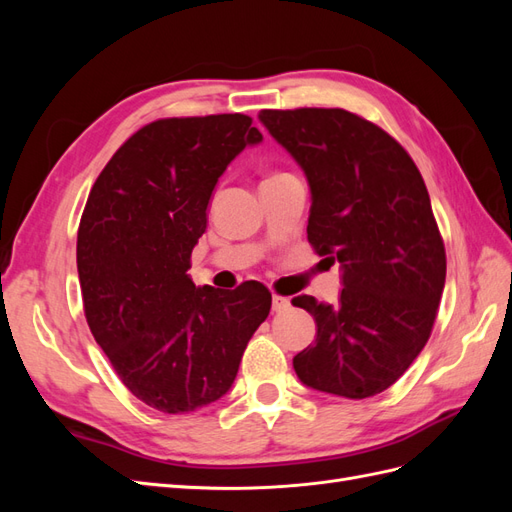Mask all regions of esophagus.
I'll return each mask as SVG.
<instances>
[{"instance_id":"34e87169","label":"esophagus","mask_w":512,"mask_h":512,"mask_svg":"<svg viewBox=\"0 0 512 512\" xmlns=\"http://www.w3.org/2000/svg\"><path fill=\"white\" fill-rule=\"evenodd\" d=\"M290 307V299L280 297V294H273V312H286Z\"/></svg>"}]
</instances>
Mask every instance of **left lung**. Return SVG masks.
Here are the masks:
<instances>
[{
    "instance_id": "obj_1",
    "label": "left lung",
    "mask_w": 512,
    "mask_h": 512,
    "mask_svg": "<svg viewBox=\"0 0 512 512\" xmlns=\"http://www.w3.org/2000/svg\"><path fill=\"white\" fill-rule=\"evenodd\" d=\"M258 119L307 177L309 243L342 267L335 305L292 299L316 320V342L294 356V371L322 393L378 395L425 348L444 290L446 254L425 181L393 136L344 108Z\"/></svg>"
}]
</instances>
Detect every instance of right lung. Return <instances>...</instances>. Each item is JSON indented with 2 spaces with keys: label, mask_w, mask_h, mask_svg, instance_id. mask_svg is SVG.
Segmentation results:
<instances>
[{
  "label": "right lung",
  "mask_w": 512,
  "mask_h": 512,
  "mask_svg": "<svg viewBox=\"0 0 512 512\" xmlns=\"http://www.w3.org/2000/svg\"><path fill=\"white\" fill-rule=\"evenodd\" d=\"M260 141L241 113L158 119L117 149L89 192L76 239L85 318L121 382L160 412L224 397L269 316L260 282L222 292L188 275L215 183Z\"/></svg>",
  "instance_id": "obj_1"
}]
</instances>
